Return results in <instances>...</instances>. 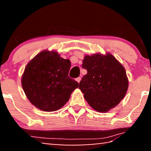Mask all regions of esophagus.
<instances>
[{
	"label": "esophagus",
	"instance_id": "obj_1",
	"mask_svg": "<svg viewBox=\"0 0 151 151\" xmlns=\"http://www.w3.org/2000/svg\"><path fill=\"white\" fill-rule=\"evenodd\" d=\"M81 77H77V78H76V81H77L78 83H79V82L81 81Z\"/></svg>",
	"mask_w": 151,
	"mask_h": 151
}]
</instances>
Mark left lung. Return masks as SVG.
Segmentation results:
<instances>
[{
    "label": "left lung",
    "mask_w": 151,
    "mask_h": 151,
    "mask_svg": "<svg viewBox=\"0 0 151 151\" xmlns=\"http://www.w3.org/2000/svg\"><path fill=\"white\" fill-rule=\"evenodd\" d=\"M82 67L88 73L78 88L93 109L107 112L124 99L128 90V78L124 68L111 54L86 55Z\"/></svg>",
    "instance_id": "obj_1"
}]
</instances>
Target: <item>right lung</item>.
<instances>
[{"label":"right lung","mask_w":151,"mask_h":151,"mask_svg":"<svg viewBox=\"0 0 151 151\" xmlns=\"http://www.w3.org/2000/svg\"><path fill=\"white\" fill-rule=\"evenodd\" d=\"M71 63L56 51L43 50L29 61L22 76L23 90L29 101L44 111H57L68 101L78 87L68 76Z\"/></svg>","instance_id":"add662e5"}]
</instances>
